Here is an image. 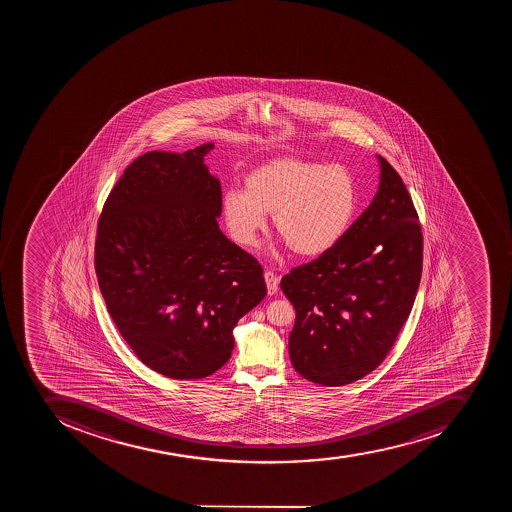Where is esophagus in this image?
Masks as SVG:
<instances>
[{"label":"esophagus","mask_w":512,"mask_h":512,"mask_svg":"<svg viewBox=\"0 0 512 512\" xmlns=\"http://www.w3.org/2000/svg\"><path fill=\"white\" fill-rule=\"evenodd\" d=\"M264 278H266L267 293H277L280 278H278L277 275H275L274 272H272V270H266V272H264Z\"/></svg>","instance_id":"34e87169"}]
</instances>
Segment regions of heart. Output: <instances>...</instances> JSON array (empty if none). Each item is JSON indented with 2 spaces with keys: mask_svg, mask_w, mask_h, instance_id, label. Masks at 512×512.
Returning <instances> with one entry per match:
<instances>
[{
  "mask_svg": "<svg viewBox=\"0 0 512 512\" xmlns=\"http://www.w3.org/2000/svg\"><path fill=\"white\" fill-rule=\"evenodd\" d=\"M359 208L349 169L296 157L253 169L245 190L222 195V214L235 242L253 246L272 213L274 227L293 253L317 258L341 242Z\"/></svg>",
  "mask_w": 512,
  "mask_h": 512,
  "instance_id": "1",
  "label": "heart"
}]
</instances>
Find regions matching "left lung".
Returning a JSON list of instances; mask_svg holds the SVG:
<instances>
[{"mask_svg": "<svg viewBox=\"0 0 512 512\" xmlns=\"http://www.w3.org/2000/svg\"><path fill=\"white\" fill-rule=\"evenodd\" d=\"M373 202L338 245L296 267L280 288L296 310L290 359L302 378L351 384L378 368L407 322L423 270L418 213L381 155Z\"/></svg>", "mask_w": 512, "mask_h": 512, "instance_id": "1", "label": "left lung"}]
</instances>
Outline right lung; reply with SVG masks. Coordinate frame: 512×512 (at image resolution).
<instances>
[{"instance_id": "right-lung-1", "label": "right lung", "mask_w": 512, "mask_h": 512, "mask_svg": "<svg viewBox=\"0 0 512 512\" xmlns=\"http://www.w3.org/2000/svg\"><path fill=\"white\" fill-rule=\"evenodd\" d=\"M213 149L136 158L97 224L94 264L110 317L166 378L218 371L238 320L267 294L261 264L219 229L221 184L205 165Z\"/></svg>"}]
</instances>
